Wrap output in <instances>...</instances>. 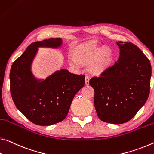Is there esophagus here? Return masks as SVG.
Returning <instances> with one entry per match:
<instances>
[{"label": "esophagus", "mask_w": 154, "mask_h": 154, "mask_svg": "<svg viewBox=\"0 0 154 154\" xmlns=\"http://www.w3.org/2000/svg\"><path fill=\"white\" fill-rule=\"evenodd\" d=\"M89 80H90V78L88 76H86V77H85V84H86V85H88L89 84Z\"/></svg>", "instance_id": "obj_1"}]
</instances>
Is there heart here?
<instances>
[{
  "label": "heart",
  "mask_w": 154,
  "mask_h": 154,
  "mask_svg": "<svg viewBox=\"0 0 154 154\" xmlns=\"http://www.w3.org/2000/svg\"><path fill=\"white\" fill-rule=\"evenodd\" d=\"M101 51V48L95 42H91L81 45L75 48L74 56L81 64H90V68L94 73H99L108 66L110 62V54L107 49Z\"/></svg>",
  "instance_id": "heart-1"
}]
</instances>
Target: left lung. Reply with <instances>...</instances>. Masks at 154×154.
Listing matches in <instances>:
<instances>
[{"label": "left lung", "instance_id": "left-lung-1", "mask_svg": "<svg viewBox=\"0 0 154 154\" xmlns=\"http://www.w3.org/2000/svg\"><path fill=\"white\" fill-rule=\"evenodd\" d=\"M120 56L89 84L94 90V103L101 121L112 124L126 123L136 115L148 99L152 66L137 46L118 42Z\"/></svg>", "mask_w": 154, "mask_h": 154}]
</instances>
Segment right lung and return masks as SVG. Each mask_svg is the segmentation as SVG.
<instances>
[{
	"label": "right lung",
	"instance_id": "right-lung-1",
	"mask_svg": "<svg viewBox=\"0 0 154 154\" xmlns=\"http://www.w3.org/2000/svg\"><path fill=\"white\" fill-rule=\"evenodd\" d=\"M60 38H51L31 44L11 66L10 92L16 108L35 125L47 126L66 117L77 92L84 86L85 75L67 70L55 72L42 82L31 75L30 68L38 46L57 47Z\"/></svg>",
	"mask_w": 154,
	"mask_h": 154
}]
</instances>
